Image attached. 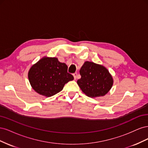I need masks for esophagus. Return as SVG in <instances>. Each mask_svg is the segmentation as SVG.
Listing matches in <instances>:
<instances>
[{
  "mask_svg": "<svg viewBox=\"0 0 148 148\" xmlns=\"http://www.w3.org/2000/svg\"><path fill=\"white\" fill-rule=\"evenodd\" d=\"M73 77H74V79H77V72L73 73Z\"/></svg>",
  "mask_w": 148,
  "mask_h": 148,
  "instance_id": "esophagus-1",
  "label": "esophagus"
}]
</instances>
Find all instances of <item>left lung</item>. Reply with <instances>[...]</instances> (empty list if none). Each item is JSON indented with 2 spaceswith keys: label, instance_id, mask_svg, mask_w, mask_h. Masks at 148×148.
<instances>
[{
  "label": "left lung",
  "instance_id": "obj_1",
  "mask_svg": "<svg viewBox=\"0 0 148 148\" xmlns=\"http://www.w3.org/2000/svg\"><path fill=\"white\" fill-rule=\"evenodd\" d=\"M81 78L77 84L89 97L105 96L113 86L112 76L104 66L86 61L79 70Z\"/></svg>",
  "mask_w": 148,
  "mask_h": 148
}]
</instances>
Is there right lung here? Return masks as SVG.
Segmentation results:
<instances>
[{
    "instance_id": "obj_1",
    "label": "right lung",
    "mask_w": 148,
    "mask_h": 148,
    "mask_svg": "<svg viewBox=\"0 0 148 148\" xmlns=\"http://www.w3.org/2000/svg\"><path fill=\"white\" fill-rule=\"evenodd\" d=\"M68 66L56 57H44L31 67L28 79L34 90L45 97H51L63 89L65 84L74 79L67 72Z\"/></svg>"
}]
</instances>
